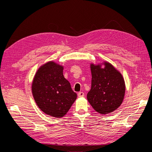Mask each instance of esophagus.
I'll list each match as a JSON object with an SVG mask.
<instances>
[{
	"mask_svg": "<svg viewBox=\"0 0 152 152\" xmlns=\"http://www.w3.org/2000/svg\"><path fill=\"white\" fill-rule=\"evenodd\" d=\"M78 96H79V98L84 97V93H83V92H79V93H78Z\"/></svg>",
	"mask_w": 152,
	"mask_h": 152,
	"instance_id": "esophagus-1",
	"label": "esophagus"
}]
</instances>
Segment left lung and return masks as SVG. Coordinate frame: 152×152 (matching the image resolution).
<instances>
[{
	"label": "left lung",
	"mask_w": 152,
	"mask_h": 152,
	"mask_svg": "<svg viewBox=\"0 0 152 152\" xmlns=\"http://www.w3.org/2000/svg\"><path fill=\"white\" fill-rule=\"evenodd\" d=\"M91 65V88L87 98L96 112L101 114L113 112L121 105L126 86L121 73L112 64Z\"/></svg>",
	"instance_id": "obj_1"
}]
</instances>
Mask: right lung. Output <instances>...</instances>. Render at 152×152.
<instances>
[{"label": "right lung", "mask_w": 152, "mask_h": 152, "mask_svg": "<svg viewBox=\"0 0 152 152\" xmlns=\"http://www.w3.org/2000/svg\"><path fill=\"white\" fill-rule=\"evenodd\" d=\"M63 66L53 61L41 66L31 85L34 98L39 108L51 117L65 115L77 99V94L63 76Z\"/></svg>", "instance_id": "obj_1"}]
</instances>
